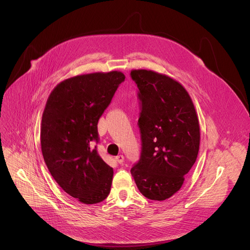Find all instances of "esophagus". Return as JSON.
Masks as SVG:
<instances>
[{"label": "esophagus", "mask_w": 250, "mask_h": 250, "mask_svg": "<svg viewBox=\"0 0 250 250\" xmlns=\"http://www.w3.org/2000/svg\"><path fill=\"white\" fill-rule=\"evenodd\" d=\"M115 160H116L117 163L122 164L124 162V160H125V157H124V155H118V156L115 157Z\"/></svg>", "instance_id": "esophagus-1"}]
</instances>
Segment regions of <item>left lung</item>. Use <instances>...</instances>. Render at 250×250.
<instances>
[{
    "instance_id": "obj_1",
    "label": "left lung",
    "mask_w": 250,
    "mask_h": 250,
    "mask_svg": "<svg viewBox=\"0 0 250 250\" xmlns=\"http://www.w3.org/2000/svg\"><path fill=\"white\" fill-rule=\"evenodd\" d=\"M139 92L142 150L130 169L141 193L164 201L177 192L200 149V125L188 91L166 75L133 70Z\"/></svg>"
}]
</instances>
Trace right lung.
<instances>
[{"instance_id":"obj_1","label":"right lung","mask_w":250,"mask_h":250,"mask_svg":"<svg viewBox=\"0 0 250 250\" xmlns=\"http://www.w3.org/2000/svg\"><path fill=\"white\" fill-rule=\"evenodd\" d=\"M125 79L117 71L76 76L58 84L45 104L41 129L44 162L58 185L83 204L100 203L110 192L113 169L93 142H99V118Z\"/></svg>"}]
</instances>
